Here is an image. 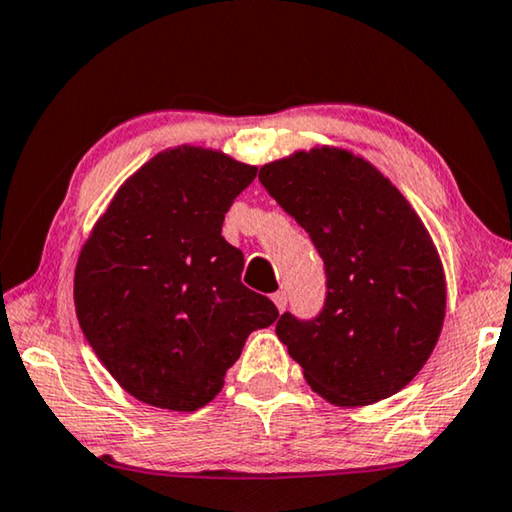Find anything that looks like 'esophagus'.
Masks as SVG:
<instances>
[{"instance_id": "1", "label": "esophagus", "mask_w": 512, "mask_h": 512, "mask_svg": "<svg viewBox=\"0 0 512 512\" xmlns=\"http://www.w3.org/2000/svg\"><path fill=\"white\" fill-rule=\"evenodd\" d=\"M271 299H273V303H276V308H278L280 312L287 308V294H285V292H276V294L271 296Z\"/></svg>"}]
</instances>
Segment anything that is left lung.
<instances>
[{
    "label": "left lung",
    "mask_w": 512,
    "mask_h": 512,
    "mask_svg": "<svg viewBox=\"0 0 512 512\" xmlns=\"http://www.w3.org/2000/svg\"><path fill=\"white\" fill-rule=\"evenodd\" d=\"M259 181L326 273L324 308L280 315V342L331 404L391 398L430 358L446 315L444 269L418 213L377 167L335 147L273 160Z\"/></svg>",
    "instance_id": "1"
}]
</instances>
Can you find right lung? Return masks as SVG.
<instances>
[{
  "mask_svg": "<svg viewBox=\"0 0 512 512\" xmlns=\"http://www.w3.org/2000/svg\"><path fill=\"white\" fill-rule=\"evenodd\" d=\"M255 165L202 147L144 163L98 220L75 266L80 329L133 398L195 411L225 384L246 338L278 319L241 282L223 220Z\"/></svg>",
  "mask_w": 512,
  "mask_h": 512,
  "instance_id": "obj_1",
  "label": "right lung"
}]
</instances>
